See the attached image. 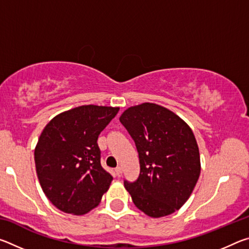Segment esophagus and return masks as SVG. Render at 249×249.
<instances>
[{
    "mask_svg": "<svg viewBox=\"0 0 249 249\" xmlns=\"http://www.w3.org/2000/svg\"><path fill=\"white\" fill-rule=\"evenodd\" d=\"M122 174H123V169H122V167H116L115 168V175L117 176V177H121L122 176Z\"/></svg>",
    "mask_w": 249,
    "mask_h": 249,
    "instance_id": "obj_1",
    "label": "esophagus"
}]
</instances>
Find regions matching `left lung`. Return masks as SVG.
Masks as SVG:
<instances>
[{
    "mask_svg": "<svg viewBox=\"0 0 249 249\" xmlns=\"http://www.w3.org/2000/svg\"><path fill=\"white\" fill-rule=\"evenodd\" d=\"M120 121L140 158L138 178L124 180L134 204L151 217L176 212L191 196L201 171L191 128L174 112L154 103L127 108Z\"/></svg>",
    "mask_w": 249,
    "mask_h": 249,
    "instance_id": "obj_1",
    "label": "left lung"
}]
</instances>
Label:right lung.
Instances as JSON below:
<instances>
[{
    "mask_svg": "<svg viewBox=\"0 0 249 249\" xmlns=\"http://www.w3.org/2000/svg\"><path fill=\"white\" fill-rule=\"evenodd\" d=\"M119 107L82 105L49 122L35 148L36 171L49 201L65 213L95 208L113 177L101 166L98 138Z\"/></svg>",
    "mask_w": 249,
    "mask_h": 249,
    "instance_id": "1",
    "label": "right lung"
}]
</instances>
